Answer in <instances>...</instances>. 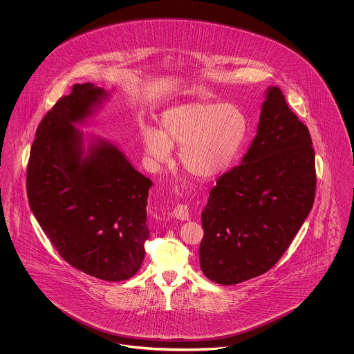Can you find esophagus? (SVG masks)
Here are the masks:
<instances>
[{
	"mask_svg": "<svg viewBox=\"0 0 354 354\" xmlns=\"http://www.w3.org/2000/svg\"><path fill=\"white\" fill-rule=\"evenodd\" d=\"M172 218L179 220H188V207L185 204H179L175 207V209L171 214Z\"/></svg>",
	"mask_w": 354,
	"mask_h": 354,
	"instance_id": "esophagus-1",
	"label": "esophagus"
}]
</instances>
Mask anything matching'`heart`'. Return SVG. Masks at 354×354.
Returning a JSON list of instances; mask_svg holds the SVG:
<instances>
[{"label": "heart", "instance_id": "obj_1", "mask_svg": "<svg viewBox=\"0 0 354 354\" xmlns=\"http://www.w3.org/2000/svg\"><path fill=\"white\" fill-rule=\"evenodd\" d=\"M248 129L247 117L235 103H187L167 109L158 131L143 129V151L153 165L169 160L172 147H179L183 169L199 179L223 174L240 150Z\"/></svg>", "mask_w": 354, "mask_h": 354}]
</instances>
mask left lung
<instances>
[{
	"instance_id": "8db88e82",
	"label": "left lung",
	"mask_w": 354,
	"mask_h": 354,
	"mask_svg": "<svg viewBox=\"0 0 354 354\" xmlns=\"http://www.w3.org/2000/svg\"><path fill=\"white\" fill-rule=\"evenodd\" d=\"M315 192L309 130L270 86L248 151L220 176L203 209V273L234 286L270 270L309 215Z\"/></svg>"
}]
</instances>
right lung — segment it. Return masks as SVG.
Here are the masks:
<instances>
[{"mask_svg": "<svg viewBox=\"0 0 354 354\" xmlns=\"http://www.w3.org/2000/svg\"><path fill=\"white\" fill-rule=\"evenodd\" d=\"M110 94L75 84L41 120L26 172L34 216L68 264L104 281L133 277L145 259L152 182L118 146L77 126Z\"/></svg>", "mask_w": 354, "mask_h": 354, "instance_id": "obj_1", "label": "right lung"}]
</instances>
